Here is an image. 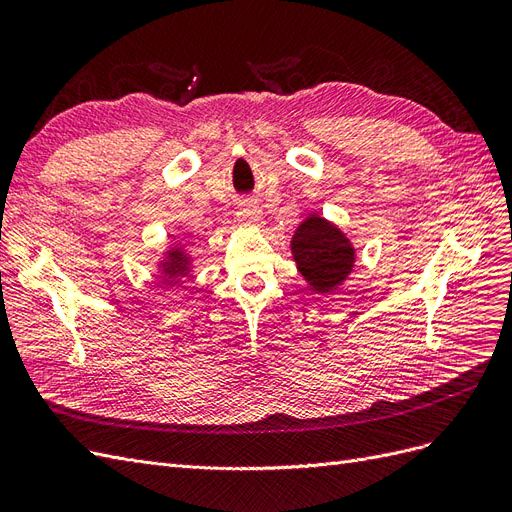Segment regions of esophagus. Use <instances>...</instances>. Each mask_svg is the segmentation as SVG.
Masks as SVG:
<instances>
[{
    "label": "esophagus",
    "instance_id": "obj_1",
    "mask_svg": "<svg viewBox=\"0 0 512 512\" xmlns=\"http://www.w3.org/2000/svg\"><path fill=\"white\" fill-rule=\"evenodd\" d=\"M237 215L241 218V222H247V224H256L258 222V207L254 203H245L239 207Z\"/></svg>",
    "mask_w": 512,
    "mask_h": 512
}]
</instances>
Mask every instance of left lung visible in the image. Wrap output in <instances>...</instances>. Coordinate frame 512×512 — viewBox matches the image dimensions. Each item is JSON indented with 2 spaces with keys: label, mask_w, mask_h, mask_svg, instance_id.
Wrapping results in <instances>:
<instances>
[{
  "label": "left lung",
  "mask_w": 512,
  "mask_h": 512,
  "mask_svg": "<svg viewBox=\"0 0 512 512\" xmlns=\"http://www.w3.org/2000/svg\"><path fill=\"white\" fill-rule=\"evenodd\" d=\"M292 254L316 292H329L342 284L354 262L350 241L318 215H312L294 232Z\"/></svg>",
  "instance_id": "1"
}]
</instances>
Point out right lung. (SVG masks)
I'll list each match as a JSON object with an SVG mask.
<instances>
[{"label":"right lung","mask_w":512,"mask_h":512,"mask_svg":"<svg viewBox=\"0 0 512 512\" xmlns=\"http://www.w3.org/2000/svg\"><path fill=\"white\" fill-rule=\"evenodd\" d=\"M166 273L173 277L175 273H179V271H185V258H183V254H179V252H173V260L170 262H166ZM164 280H168V277H164Z\"/></svg>","instance_id":"1"}]
</instances>
